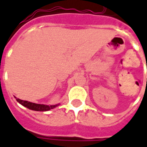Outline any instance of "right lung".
<instances>
[{"mask_svg":"<svg viewBox=\"0 0 147 147\" xmlns=\"http://www.w3.org/2000/svg\"><path fill=\"white\" fill-rule=\"evenodd\" d=\"M16 101H17L20 104H21L22 105H24L25 107H27V108L29 109H31V110L34 111H42V112L49 111L50 110V109H54L55 107H57V106L59 105V104L55 105H42V104H36V103H33V102L20 100V99L19 98H16Z\"/></svg>","mask_w":147,"mask_h":147,"instance_id":"right-lung-1","label":"right lung"}]
</instances>
